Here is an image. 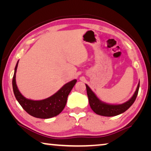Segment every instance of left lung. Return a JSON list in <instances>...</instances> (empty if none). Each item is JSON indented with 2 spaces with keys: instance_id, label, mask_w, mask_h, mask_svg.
<instances>
[{
  "instance_id": "8db88e82",
  "label": "left lung",
  "mask_w": 151,
  "mask_h": 151,
  "mask_svg": "<svg viewBox=\"0 0 151 151\" xmlns=\"http://www.w3.org/2000/svg\"><path fill=\"white\" fill-rule=\"evenodd\" d=\"M85 85L89 104H90L92 110L99 115L104 116H114L123 113L134 103V101L136 100L138 93H139L140 81L138 84L136 91H135L134 94L131 98L129 101L121 104H112L104 103L96 96L94 92L91 90V88L86 84Z\"/></svg>"
}]
</instances>
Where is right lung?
I'll return each instance as SVG.
<instances>
[{"label": "right lung", "instance_id": "add662e5", "mask_svg": "<svg viewBox=\"0 0 151 151\" xmlns=\"http://www.w3.org/2000/svg\"><path fill=\"white\" fill-rule=\"evenodd\" d=\"M19 61L14 68L12 88L14 96L20 106L27 113L36 118L50 119L59 114L65 108L68 94L76 83V79L65 84L57 93L48 98L40 101L27 99L20 93L16 83V73Z\"/></svg>", "mask_w": 151, "mask_h": 151}]
</instances>
